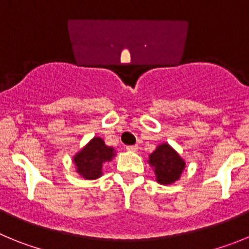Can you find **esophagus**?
<instances>
[{
  "label": "esophagus",
  "mask_w": 249,
  "mask_h": 249,
  "mask_svg": "<svg viewBox=\"0 0 249 249\" xmlns=\"http://www.w3.org/2000/svg\"><path fill=\"white\" fill-rule=\"evenodd\" d=\"M126 149H127V151H131V152H137L138 151V146H137V144H133V146H127Z\"/></svg>",
  "instance_id": "esophagus-1"
}]
</instances>
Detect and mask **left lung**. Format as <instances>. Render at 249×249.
<instances>
[{"mask_svg":"<svg viewBox=\"0 0 249 249\" xmlns=\"http://www.w3.org/2000/svg\"><path fill=\"white\" fill-rule=\"evenodd\" d=\"M149 164L155 169L157 182L160 184H171L177 181L186 167L184 160L167 143L160 144L149 155Z\"/></svg>","mask_w":249,"mask_h":249,"instance_id":"1","label":"left lung"}]
</instances>
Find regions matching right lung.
<instances>
[{
    "label": "right lung",
    "instance_id": "add662e5",
    "mask_svg": "<svg viewBox=\"0 0 249 249\" xmlns=\"http://www.w3.org/2000/svg\"><path fill=\"white\" fill-rule=\"evenodd\" d=\"M114 156L113 148L106 146L102 138L94 137L85 148L81 149L73 160L77 172L86 179H96L102 176V164Z\"/></svg>",
    "mask_w": 249,
    "mask_h": 249
}]
</instances>
